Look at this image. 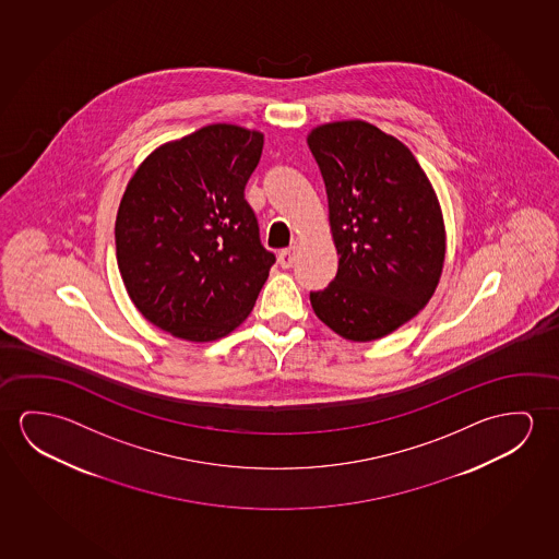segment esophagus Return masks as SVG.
<instances>
[{
  "mask_svg": "<svg viewBox=\"0 0 559 559\" xmlns=\"http://www.w3.org/2000/svg\"><path fill=\"white\" fill-rule=\"evenodd\" d=\"M294 261H296V246L293 248H286L278 253V263L283 269H290L294 265Z\"/></svg>",
  "mask_w": 559,
  "mask_h": 559,
  "instance_id": "esophagus-1",
  "label": "esophagus"
}]
</instances>
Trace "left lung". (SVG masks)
I'll list each match as a JSON object with an SVG mask.
<instances>
[{
    "instance_id": "1",
    "label": "left lung",
    "mask_w": 559,
    "mask_h": 559,
    "mask_svg": "<svg viewBox=\"0 0 559 559\" xmlns=\"http://www.w3.org/2000/svg\"><path fill=\"white\" fill-rule=\"evenodd\" d=\"M325 181L338 271L311 308L335 333L368 343L430 301L445 259L436 191L413 153L368 121L325 123L308 135Z\"/></svg>"
}]
</instances>
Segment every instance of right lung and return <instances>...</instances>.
I'll return each mask as SVG.
<instances>
[{
	"label": "right lung",
	"mask_w": 559,
	"mask_h": 559,
	"mask_svg": "<svg viewBox=\"0 0 559 559\" xmlns=\"http://www.w3.org/2000/svg\"><path fill=\"white\" fill-rule=\"evenodd\" d=\"M261 151L263 133L215 123L158 146L129 180L116 258L129 298L166 333L209 343L253 310L276 261L243 195Z\"/></svg>",
	"instance_id": "right-lung-1"
}]
</instances>
